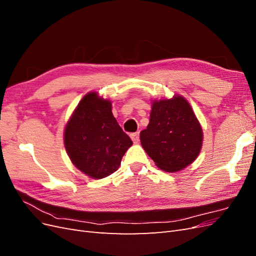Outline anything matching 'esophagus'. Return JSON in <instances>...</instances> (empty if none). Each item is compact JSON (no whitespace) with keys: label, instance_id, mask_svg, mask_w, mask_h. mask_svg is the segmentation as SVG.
Masks as SVG:
<instances>
[{"label":"esophagus","instance_id":"34e87169","mask_svg":"<svg viewBox=\"0 0 256 256\" xmlns=\"http://www.w3.org/2000/svg\"><path fill=\"white\" fill-rule=\"evenodd\" d=\"M130 136H131V138H132V141H134V143H138V140H140V134H138V132L131 134Z\"/></svg>","mask_w":256,"mask_h":256}]
</instances>
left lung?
Masks as SVG:
<instances>
[{"mask_svg": "<svg viewBox=\"0 0 256 256\" xmlns=\"http://www.w3.org/2000/svg\"><path fill=\"white\" fill-rule=\"evenodd\" d=\"M140 138L156 166L173 173L196 160L203 131L187 100L177 96L152 102L150 124L141 131Z\"/></svg>", "mask_w": 256, "mask_h": 256, "instance_id": "left-lung-1", "label": "left lung"}]
</instances>
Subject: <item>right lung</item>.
<instances>
[{
  "label": "right lung",
  "instance_id": "add662e5",
  "mask_svg": "<svg viewBox=\"0 0 256 256\" xmlns=\"http://www.w3.org/2000/svg\"><path fill=\"white\" fill-rule=\"evenodd\" d=\"M64 142L76 168L95 180L114 173L132 145L113 116L111 102L96 92L79 102L66 125Z\"/></svg>",
  "mask_w": 256,
  "mask_h": 256
}]
</instances>
